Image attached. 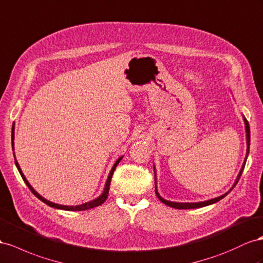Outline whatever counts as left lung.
Here are the masks:
<instances>
[{"label": "left lung", "instance_id": "obj_1", "mask_svg": "<svg viewBox=\"0 0 263 263\" xmlns=\"http://www.w3.org/2000/svg\"><path fill=\"white\" fill-rule=\"evenodd\" d=\"M243 117V122H245V127H246V139H247V153H246V158H245V160H243V164H242V167H241V169H240V172H239V174H238V176H237V179H236V181L233 182V184H232V187L227 191V193H224L223 195H221V196H219V197H216V198H212V199H209V200H204V201H198V202H176V201H169V200H166V199H164V198H162L160 195H159V193H158V190H157V181H156V168H155V165H154V173H155V191H156V195H157V197H158V199L162 202V203H165V204H167V205H169V207H173V208H176V209H195V208H201V207H205V205H209V204H212V203H216V202H218L219 200H221L222 198H224L227 195H228L230 191L235 188V186L236 184L238 183V181H239V179H240V176H241V174H242V172H243V169H245V166H246V161H247V158H248V155H249V148H250V127H249V123H248V120L246 119V117L245 116H242Z\"/></svg>", "mask_w": 263, "mask_h": 263}]
</instances>
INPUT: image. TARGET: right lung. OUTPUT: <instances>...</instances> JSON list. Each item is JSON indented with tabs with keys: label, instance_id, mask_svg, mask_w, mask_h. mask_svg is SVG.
I'll list each match as a JSON object with an SVG mask.
<instances>
[{
	"label": "right lung",
	"instance_id": "obj_1",
	"mask_svg": "<svg viewBox=\"0 0 263 263\" xmlns=\"http://www.w3.org/2000/svg\"><path fill=\"white\" fill-rule=\"evenodd\" d=\"M14 129H15V128H14V125H13V127H12V137H11V138H12V149H13V152H14ZM13 155H14V159H15V166H16V168H17V170H18V173H20L21 177H22V178H23L24 182L26 183V186H27L28 188H30V190H31L32 193H33V195L36 196L41 201H43L44 203H46L47 205H49V207L55 208V209L68 210V211H82V210H87V209L97 207V205H101L102 203H104V202H105V200L107 199V197H108V191H109V186H110L111 176H112V174H114V172H115V169H116L117 165L119 164V161L122 160V159H123V157H124V156H120V157L115 161V164L112 165V167H111V169H110V172H109V174H108L107 180H106V182H105V186H104L103 193H102L101 195H99L97 198H95V199L90 200V201H87V202H85V203H82V204H77V205H64V204H59V203L52 202V201H49V200L45 199L44 197H42V196L37 193V191L35 190V189L31 186V183L27 181V179L25 178L24 174L22 173V169H21V167H20V165H18V162H17V160H16V158H15V154L13 153Z\"/></svg>",
	"mask_w": 263,
	"mask_h": 263
}]
</instances>
